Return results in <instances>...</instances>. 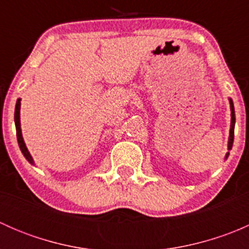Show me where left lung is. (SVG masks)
I'll use <instances>...</instances> for the list:
<instances>
[{
    "label": "left lung",
    "mask_w": 249,
    "mask_h": 249,
    "mask_svg": "<svg viewBox=\"0 0 249 249\" xmlns=\"http://www.w3.org/2000/svg\"><path fill=\"white\" fill-rule=\"evenodd\" d=\"M230 102V110H231V125H230V132H229V141H228V150H230L232 148L233 143V129H235V109H233V104L232 100L229 99ZM229 157V152L225 155V160Z\"/></svg>",
    "instance_id": "left-lung-1"
}]
</instances>
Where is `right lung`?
I'll list each match as a JSON object with an SVG mask.
<instances>
[{"label":"right lung","mask_w":249,"mask_h":249,"mask_svg":"<svg viewBox=\"0 0 249 249\" xmlns=\"http://www.w3.org/2000/svg\"><path fill=\"white\" fill-rule=\"evenodd\" d=\"M20 101L21 99H18L17 100V105H16V112H14V123H16V127H17V139H18V143H19V147L21 153L24 154V157L26 158L27 161L30 162L31 165H35L34 159H32L31 154L30 152L27 150L26 144H25L24 139H22V134H21V127H20Z\"/></svg>","instance_id":"1"}]
</instances>
